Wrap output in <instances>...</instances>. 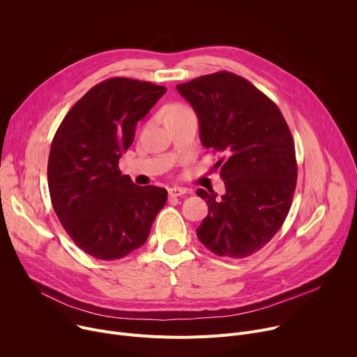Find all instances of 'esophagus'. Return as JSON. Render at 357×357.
<instances>
[{
	"instance_id": "esophagus-1",
	"label": "esophagus",
	"mask_w": 357,
	"mask_h": 357,
	"mask_svg": "<svg viewBox=\"0 0 357 357\" xmlns=\"http://www.w3.org/2000/svg\"><path fill=\"white\" fill-rule=\"evenodd\" d=\"M168 193L171 198H176V197H182L186 193V189L185 188H179V186H174V188H169L168 189Z\"/></svg>"
}]
</instances>
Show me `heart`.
I'll return each mask as SVG.
<instances>
[{
  "mask_svg": "<svg viewBox=\"0 0 357 357\" xmlns=\"http://www.w3.org/2000/svg\"><path fill=\"white\" fill-rule=\"evenodd\" d=\"M188 114H193L192 109L186 105H182V104H174L168 108V112H167V116L165 118H169V116H179V115H188Z\"/></svg>",
  "mask_w": 357,
  "mask_h": 357,
  "instance_id": "obj_1",
  "label": "heart"
}]
</instances>
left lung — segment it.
<instances>
[{
    "mask_svg": "<svg viewBox=\"0 0 357 357\" xmlns=\"http://www.w3.org/2000/svg\"><path fill=\"white\" fill-rule=\"evenodd\" d=\"M199 118L201 142L220 155L213 165L225 195L198 189L209 213L197 229L215 255L242 259L282 228L296 189L295 142L278 105L248 79L228 73L176 85Z\"/></svg>",
    "mask_w": 357,
    "mask_h": 357,
    "instance_id": "1",
    "label": "left lung"
}]
</instances>
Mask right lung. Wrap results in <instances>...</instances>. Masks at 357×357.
Wrapping results in <instances>:
<instances>
[{
  "label": "right lung",
  "mask_w": 357,
  "mask_h": 357,
  "mask_svg": "<svg viewBox=\"0 0 357 357\" xmlns=\"http://www.w3.org/2000/svg\"><path fill=\"white\" fill-rule=\"evenodd\" d=\"M165 86L115 77L92 86L62 119L48 158L52 208L85 253L114 261L141 248L168 192L138 186L118 162Z\"/></svg>",
  "instance_id": "obj_1"
}]
</instances>
